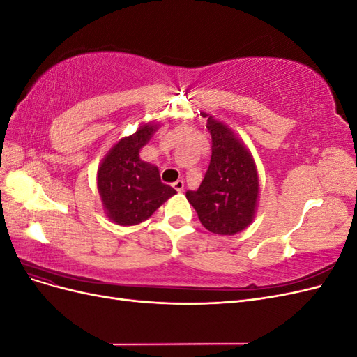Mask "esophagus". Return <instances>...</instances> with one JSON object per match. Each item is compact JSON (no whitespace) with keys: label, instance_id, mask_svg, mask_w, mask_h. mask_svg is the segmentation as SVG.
<instances>
[{"label":"esophagus","instance_id":"obj_1","mask_svg":"<svg viewBox=\"0 0 357 357\" xmlns=\"http://www.w3.org/2000/svg\"><path fill=\"white\" fill-rule=\"evenodd\" d=\"M172 188H174L177 192H183V189H185V181L177 180V181L172 183Z\"/></svg>","mask_w":357,"mask_h":357}]
</instances>
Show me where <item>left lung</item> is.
<instances>
[{
  "mask_svg": "<svg viewBox=\"0 0 357 357\" xmlns=\"http://www.w3.org/2000/svg\"><path fill=\"white\" fill-rule=\"evenodd\" d=\"M211 135V160L198 190L186 198L205 229L218 235H235L253 222L259 177L252 153L231 128L207 113Z\"/></svg>",
  "mask_w": 357,
  "mask_h": 357,
  "instance_id": "obj_1",
  "label": "left lung"
}]
</instances>
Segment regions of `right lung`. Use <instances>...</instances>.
<instances>
[{
  "label": "right lung",
  "instance_id": "obj_1",
  "mask_svg": "<svg viewBox=\"0 0 357 357\" xmlns=\"http://www.w3.org/2000/svg\"><path fill=\"white\" fill-rule=\"evenodd\" d=\"M159 125L144 123L109 150L98 167L96 185L105 214L117 225L132 226L149 219L176 190L160 181L158 167L139 159V150Z\"/></svg>",
  "mask_w": 357,
  "mask_h": 357
}]
</instances>
